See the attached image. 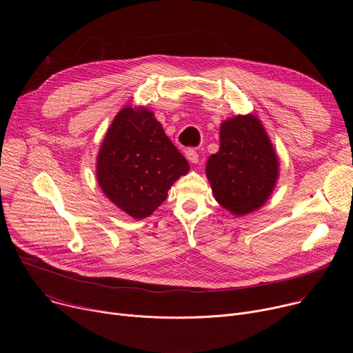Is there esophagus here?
<instances>
[{"instance_id": "34e87169", "label": "esophagus", "mask_w": 353, "mask_h": 353, "mask_svg": "<svg viewBox=\"0 0 353 353\" xmlns=\"http://www.w3.org/2000/svg\"><path fill=\"white\" fill-rule=\"evenodd\" d=\"M185 158L188 159V162H191V163H198V161H199V157H198V152L195 149H192V148H190V149H187L185 150Z\"/></svg>"}]
</instances>
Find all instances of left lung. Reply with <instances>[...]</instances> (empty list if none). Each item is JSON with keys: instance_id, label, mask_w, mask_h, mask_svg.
<instances>
[{"instance_id": "obj_1", "label": "left lung", "mask_w": 353, "mask_h": 353, "mask_svg": "<svg viewBox=\"0 0 353 353\" xmlns=\"http://www.w3.org/2000/svg\"><path fill=\"white\" fill-rule=\"evenodd\" d=\"M221 146L207 161L205 173L218 203L241 216L263 207L274 191L279 162L265 128L254 114L221 124Z\"/></svg>"}]
</instances>
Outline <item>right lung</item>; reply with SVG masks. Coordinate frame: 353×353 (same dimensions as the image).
<instances>
[{
	"label": "right lung",
	"mask_w": 353,
	"mask_h": 353,
	"mask_svg": "<svg viewBox=\"0 0 353 353\" xmlns=\"http://www.w3.org/2000/svg\"><path fill=\"white\" fill-rule=\"evenodd\" d=\"M188 169L185 158L146 108L127 106L117 113L96 159L100 188L134 219L152 215Z\"/></svg>",
	"instance_id": "add662e5"
}]
</instances>
